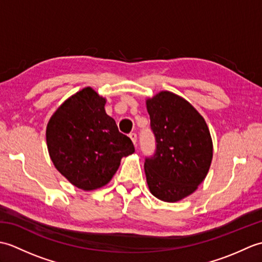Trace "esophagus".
I'll list each match as a JSON object with an SVG mask.
<instances>
[{
	"label": "esophagus",
	"mask_w": 262,
	"mask_h": 262,
	"mask_svg": "<svg viewBox=\"0 0 262 262\" xmlns=\"http://www.w3.org/2000/svg\"><path fill=\"white\" fill-rule=\"evenodd\" d=\"M129 137H130V140L133 141V143H134V145H136V143H137V135H136V133H130Z\"/></svg>",
	"instance_id": "1"
}]
</instances>
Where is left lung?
I'll list each match as a JSON object with an SVG mask.
<instances>
[{"mask_svg":"<svg viewBox=\"0 0 262 262\" xmlns=\"http://www.w3.org/2000/svg\"><path fill=\"white\" fill-rule=\"evenodd\" d=\"M146 107L157 144L144 163L147 185L157 198L174 203L191 194L207 176L210 133L198 111L174 93L160 92Z\"/></svg>","mask_w":262,"mask_h":262,"instance_id":"left-lung-1","label":"left lung"}]
</instances>
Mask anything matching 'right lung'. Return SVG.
<instances>
[{
	"label": "right lung",
	"instance_id": "obj_1",
	"mask_svg": "<svg viewBox=\"0 0 262 262\" xmlns=\"http://www.w3.org/2000/svg\"><path fill=\"white\" fill-rule=\"evenodd\" d=\"M104 104V98L85 88L66 100L47 125V147L55 168L83 190L107 185L120 160L135 152L130 138L105 114Z\"/></svg>",
	"mask_w": 262,
	"mask_h": 262
}]
</instances>
